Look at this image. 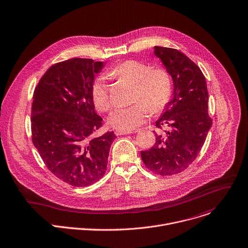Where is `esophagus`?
<instances>
[{
    "instance_id": "34e87169",
    "label": "esophagus",
    "mask_w": 248,
    "mask_h": 248,
    "mask_svg": "<svg viewBox=\"0 0 248 248\" xmlns=\"http://www.w3.org/2000/svg\"><path fill=\"white\" fill-rule=\"evenodd\" d=\"M132 132H137V130L136 131H132V130H120V129H117L115 131V134L117 136H120V135H124V134H130Z\"/></svg>"
}]
</instances>
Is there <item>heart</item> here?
<instances>
[{"label":"heart","mask_w":248,"mask_h":248,"mask_svg":"<svg viewBox=\"0 0 248 248\" xmlns=\"http://www.w3.org/2000/svg\"><path fill=\"white\" fill-rule=\"evenodd\" d=\"M108 75L136 82L134 104L117 107L109 116V123L120 130H131L143 124L152 113L162 111L170 99L172 80L170 74L162 67L152 68L138 60H126L109 69ZM92 97L101 112H107L113 105L110 86L104 77L93 84Z\"/></svg>","instance_id":"heart-1"}]
</instances>
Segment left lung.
<instances>
[{"label": "left lung", "instance_id": "1", "mask_svg": "<svg viewBox=\"0 0 248 248\" xmlns=\"http://www.w3.org/2000/svg\"><path fill=\"white\" fill-rule=\"evenodd\" d=\"M158 57L173 80V97L155 122L164 133L155 134V145L141 151L148 170L169 176L184 171L198 156L212 125L208 116V93L202 70L181 51L155 46Z\"/></svg>", "mask_w": 248, "mask_h": 248}]
</instances>
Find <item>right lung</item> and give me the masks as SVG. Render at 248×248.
Masks as SVG:
<instances>
[{
  "label": "right lung",
  "mask_w": 248,
  "mask_h": 248,
  "mask_svg": "<svg viewBox=\"0 0 248 248\" xmlns=\"http://www.w3.org/2000/svg\"><path fill=\"white\" fill-rule=\"evenodd\" d=\"M104 64L87 58L58 62L41 78L33 95L32 141L48 170L63 182L87 187L105 173L113 131L94 136L102 118L92 88Z\"/></svg>",
  "instance_id": "add662e5"
}]
</instances>
